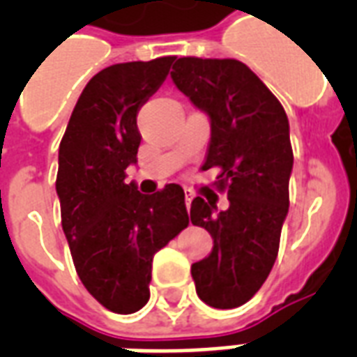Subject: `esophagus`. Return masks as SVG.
Instances as JSON below:
<instances>
[{"label":"esophagus","instance_id":"34e87169","mask_svg":"<svg viewBox=\"0 0 357 357\" xmlns=\"http://www.w3.org/2000/svg\"><path fill=\"white\" fill-rule=\"evenodd\" d=\"M190 200H192V190L185 189V204H187V207L190 206Z\"/></svg>","mask_w":357,"mask_h":357}]
</instances>
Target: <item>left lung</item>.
I'll return each mask as SVG.
<instances>
[{"instance_id": "obj_1", "label": "left lung", "mask_w": 357, "mask_h": 357, "mask_svg": "<svg viewBox=\"0 0 357 357\" xmlns=\"http://www.w3.org/2000/svg\"><path fill=\"white\" fill-rule=\"evenodd\" d=\"M170 75L209 116L211 140L202 170H220L215 185L229 202L220 213L200 196L190 204V222L213 237L211 254L190 266V274L200 300L231 310L259 291L276 261L293 170L287 114L235 59L181 57Z\"/></svg>"}]
</instances>
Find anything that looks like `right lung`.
I'll return each mask as SVG.
<instances>
[{
	"label": "right lung",
	"mask_w": 357,
	"mask_h": 357,
	"mask_svg": "<svg viewBox=\"0 0 357 357\" xmlns=\"http://www.w3.org/2000/svg\"><path fill=\"white\" fill-rule=\"evenodd\" d=\"M176 57L113 64L81 92L59 146L55 189L77 276L109 311L129 315L150 300L151 261L189 215L176 183L140 195L126 183L137 162L139 109L167 79Z\"/></svg>",
	"instance_id": "add662e5"
}]
</instances>
